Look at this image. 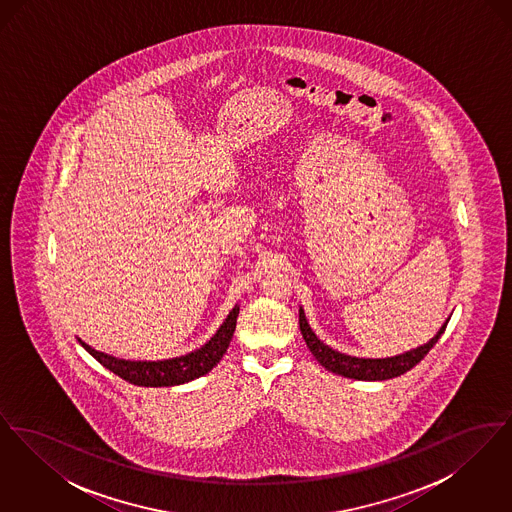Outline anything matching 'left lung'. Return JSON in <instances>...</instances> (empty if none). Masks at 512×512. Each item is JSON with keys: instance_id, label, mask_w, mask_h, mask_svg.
Here are the masks:
<instances>
[{"instance_id": "obj_1", "label": "left lung", "mask_w": 512, "mask_h": 512, "mask_svg": "<svg viewBox=\"0 0 512 512\" xmlns=\"http://www.w3.org/2000/svg\"><path fill=\"white\" fill-rule=\"evenodd\" d=\"M447 322H449V318H447ZM447 322L439 328L438 334L432 340L424 345H418L416 349L405 351L395 357H386V359H363V357H351V355L340 353L318 340L317 334L311 330V326L305 318L303 309L299 307V328H301L303 340L318 363L334 374H340L345 378H355V380H368V382L390 380V378L405 374L407 370L418 365L428 355V351L438 343L441 334L445 332Z\"/></svg>"}]
</instances>
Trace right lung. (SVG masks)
<instances>
[{
    "label": "right lung",
    "mask_w": 512,
    "mask_h": 512,
    "mask_svg": "<svg viewBox=\"0 0 512 512\" xmlns=\"http://www.w3.org/2000/svg\"><path fill=\"white\" fill-rule=\"evenodd\" d=\"M238 313H240V307L236 305L226 320L220 324L217 334L199 349L186 353L182 357L165 359V361H124L113 355L101 353L80 338L78 343L98 361L99 365L105 366L107 370H111L113 374L121 376L122 380L134 386H144V388L180 386L207 374L209 370H213V366L219 365L222 355L226 353L230 340L234 336Z\"/></svg>",
    "instance_id": "add662e5"
}]
</instances>
